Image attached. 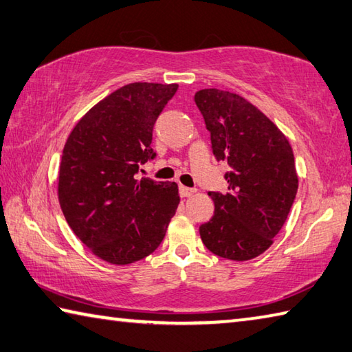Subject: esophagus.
Masks as SVG:
<instances>
[{"mask_svg": "<svg viewBox=\"0 0 352 352\" xmlns=\"http://www.w3.org/2000/svg\"><path fill=\"white\" fill-rule=\"evenodd\" d=\"M194 192H195V189H192V188L180 186V195H182V197H190Z\"/></svg>", "mask_w": 352, "mask_h": 352, "instance_id": "1", "label": "esophagus"}]
</instances>
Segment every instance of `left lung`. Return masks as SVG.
<instances>
[{"instance_id": "8db88e82", "label": "left lung", "mask_w": 352, "mask_h": 352, "mask_svg": "<svg viewBox=\"0 0 352 352\" xmlns=\"http://www.w3.org/2000/svg\"><path fill=\"white\" fill-rule=\"evenodd\" d=\"M194 100L217 162L229 166L226 192H209L215 210L200 226L201 241L219 257L251 260L272 245L296 200L292 148L263 112L237 94L203 89Z\"/></svg>"}]
</instances>
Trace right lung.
<instances>
[{
	"label": "right lung",
	"mask_w": 352,
	"mask_h": 352,
	"mask_svg": "<svg viewBox=\"0 0 352 352\" xmlns=\"http://www.w3.org/2000/svg\"><path fill=\"white\" fill-rule=\"evenodd\" d=\"M177 89L120 87L76 123L63 149L61 210L76 237L107 263L129 265L154 252L180 203L175 183L137 178L157 155L152 131Z\"/></svg>",
	"instance_id": "1"
}]
</instances>
